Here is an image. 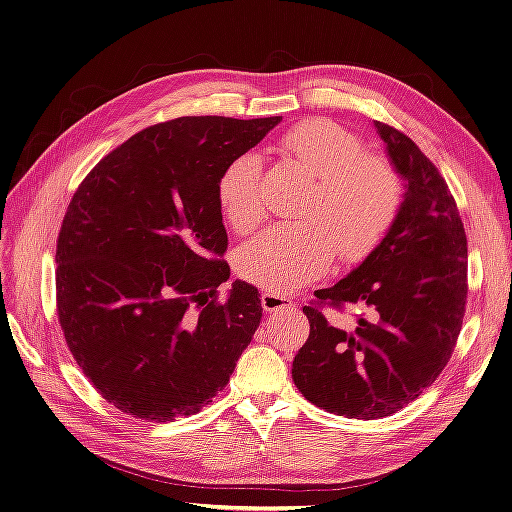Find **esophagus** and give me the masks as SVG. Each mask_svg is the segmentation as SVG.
Masks as SVG:
<instances>
[{
  "instance_id": "34e87169",
  "label": "esophagus",
  "mask_w": 512,
  "mask_h": 512,
  "mask_svg": "<svg viewBox=\"0 0 512 512\" xmlns=\"http://www.w3.org/2000/svg\"><path fill=\"white\" fill-rule=\"evenodd\" d=\"M261 306H264L266 311L274 313V311H285V309H294L296 302L283 296V294H276L272 289H264L261 291Z\"/></svg>"
}]
</instances>
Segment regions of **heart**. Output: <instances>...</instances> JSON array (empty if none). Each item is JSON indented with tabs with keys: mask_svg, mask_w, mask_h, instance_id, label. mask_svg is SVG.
<instances>
[{
	"mask_svg": "<svg viewBox=\"0 0 512 512\" xmlns=\"http://www.w3.org/2000/svg\"><path fill=\"white\" fill-rule=\"evenodd\" d=\"M279 150L315 178L304 216L279 225L238 251V270L251 283L291 291L319 279L337 253L347 264L369 257L401 208V180L384 156L364 152L362 139L330 120H306L285 133ZM264 163L236 156L218 178L216 195L227 223L251 233L264 218Z\"/></svg>",
	"mask_w": 512,
	"mask_h": 512,
	"instance_id": "b5f03b06",
	"label": "heart"
}]
</instances>
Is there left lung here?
<instances>
[{
	"label": "left lung",
	"instance_id": "8db88e82",
	"mask_svg": "<svg viewBox=\"0 0 512 512\" xmlns=\"http://www.w3.org/2000/svg\"><path fill=\"white\" fill-rule=\"evenodd\" d=\"M405 182L386 238L345 279L304 306L309 339L291 367L296 388L330 414L358 420L403 410L450 360L467 300V238L446 180L401 130L375 122ZM328 303L370 309L354 329L332 327Z\"/></svg>",
	"mask_w": 512,
	"mask_h": 512
}]
</instances>
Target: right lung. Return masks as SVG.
<instances>
[{
    "label": "right lung",
    "mask_w": 512,
    "mask_h": 512,
    "mask_svg": "<svg viewBox=\"0 0 512 512\" xmlns=\"http://www.w3.org/2000/svg\"><path fill=\"white\" fill-rule=\"evenodd\" d=\"M283 118L188 115L141 130L85 175L55 251L70 354L124 414L167 422L221 392L261 321L229 279L218 178Z\"/></svg>",
    "instance_id": "1"
}]
</instances>
